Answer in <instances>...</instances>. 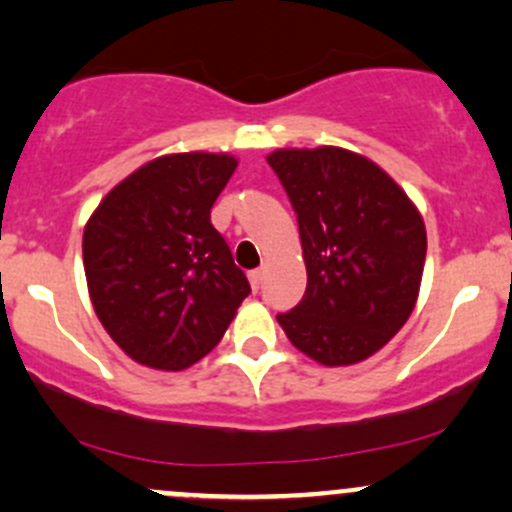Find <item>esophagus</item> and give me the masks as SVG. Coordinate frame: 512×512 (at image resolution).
Returning <instances> with one entry per match:
<instances>
[{
    "instance_id": "esophagus-1",
    "label": "esophagus",
    "mask_w": 512,
    "mask_h": 512,
    "mask_svg": "<svg viewBox=\"0 0 512 512\" xmlns=\"http://www.w3.org/2000/svg\"><path fill=\"white\" fill-rule=\"evenodd\" d=\"M247 279H250L252 291H257L262 286V279H265V272H262V269H252V272L247 274Z\"/></svg>"
}]
</instances>
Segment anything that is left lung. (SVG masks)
Returning a JSON list of instances; mask_svg holds the SVG:
<instances>
[{
	"label": "left lung",
	"mask_w": 512,
	"mask_h": 512,
	"mask_svg": "<svg viewBox=\"0 0 512 512\" xmlns=\"http://www.w3.org/2000/svg\"><path fill=\"white\" fill-rule=\"evenodd\" d=\"M299 221L306 294L277 320L291 345L325 367L372 357L418 301L428 235L408 194L352 150L267 155Z\"/></svg>",
	"instance_id": "obj_1"
}]
</instances>
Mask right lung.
I'll use <instances>...</instances> for the list:
<instances>
[{"instance_id": "obj_1", "label": "right lung", "mask_w": 512, "mask_h": 512, "mask_svg": "<svg viewBox=\"0 0 512 512\" xmlns=\"http://www.w3.org/2000/svg\"><path fill=\"white\" fill-rule=\"evenodd\" d=\"M228 153L145 162L101 199L82 235L94 313L111 340L150 369L182 372L223 338L250 294L211 206L233 177Z\"/></svg>"}]
</instances>
